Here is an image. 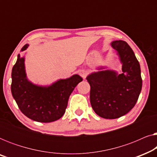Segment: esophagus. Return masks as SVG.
<instances>
[{
	"label": "esophagus",
	"mask_w": 157,
	"mask_h": 157,
	"mask_svg": "<svg viewBox=\"0 0 157 157\" xmlns=\"http://www.w3.org/2000/svg\"><path fill=\"white\" fill-rule=\"evenodd\" d=\"M79 75H80V76L82 77L83 78H85L86 77V76H87V72L85 70H81V71H79Z\"/></svg>",
	"instance_id": "obj_1"
}]
</instances>
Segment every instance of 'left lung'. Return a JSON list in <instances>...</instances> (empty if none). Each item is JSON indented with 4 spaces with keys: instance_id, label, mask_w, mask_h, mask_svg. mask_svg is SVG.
<instances>
[{
    "instance_id": "1",
    "label": "left lung",
    "mask_w": 157,
    "mask_h": 157,
    "mask_svg": "<svg viewBox=\"0 0 157 157\" xmlns=\"http://www.w3.org/2000/svg\"><path fill=\"white\" fill-rule=\"evenodd\" d=\"M111 46L118 51L122 63V74L106 70L87 76L90 101L96 114L104 119H117L132 110L142 87L140 65L134 51L124 40Z\"/></svg>"
}]
</instances>
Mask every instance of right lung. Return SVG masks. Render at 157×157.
I'll use <instances>...</instances> for the list:
<instances>
[{
	"label": "right lung",
	"mask_w": 157,
	"mask_h": 157,
	"mask_svg": "<svg viewBox=\"0 0 157 157\" xmlns=\"http://www.w3.org/2000/svg\"><path fill=\"white\" fill-rule=\"evenodd\" d=\"M29 45L21 48L25 51ZM11 93L23 114L33 121L48 123L59 119L66 111L68 98L83 78L78 75L61 79L48 87L33 85L27 80L24 59L18 55L12 69Z\"/></svg>",
	"instance_id": "right-lung-1"
}]
</instances>
